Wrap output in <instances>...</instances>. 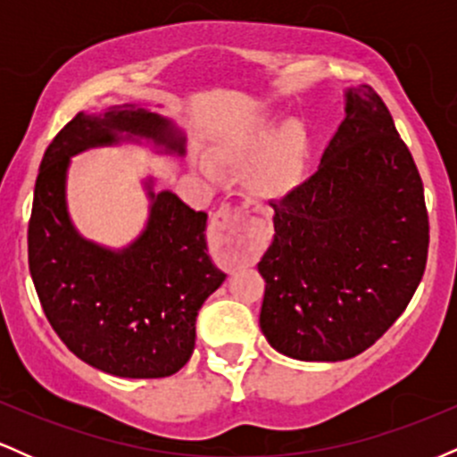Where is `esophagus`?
I'll return each instance as SVG.
<instances>
[{"instance_id": "obj_1", "label": "esophagus", "mask_w": 457, "mask_h": 457, "mask_svg": "<svg viewBox=\"0 0 457 457\" xmlns=\"http://www.w3.org/2000/svg\"><path fill=\"white\" fill-rule=\"evenodd\" d=\"M211 234L221 246V255L228 264H238L255 255L260 238L249 229V223L229 204H221L211 219Z\"/></svg>"}]
</instances>
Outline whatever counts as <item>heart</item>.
Instances as JSON below:
<instances>
[{"instance_id": "b5f03b06", "label": "heart", "mask_w": 457, "mask_h": 457, "mask_svg": "<svg viewBox=\"0 0 457 457\" xmlns=\"http://www.w3.org/2000/svg\"><path fill=\"white\" fill-rule=\"evenodd\" d=\"M212 159L229 167L249 165L251 191L264 199L290 195L305 176L307 133L298 120H283L275 127L272 115H258L238 129L221 133L211 145ZM212 174L208 165H202Z\"/></svg>"}]
</instances>
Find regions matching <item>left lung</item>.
Returning a JSON list of instances; mask_svg holds the SVG:
<instances>
[{
    "mask_svg": "<svg viewBox=\"0 0 457 457\" xmlns=\"http://www.w3.org/2000/svg\"><path fill=\"white\" fill-rule=\"evenodd\" d=\"M345 118L309 180L275 208L260 260V328L298 361L353 359L402 316L428 262L423 182L382 98L344 92Z\"/></svg>",
    "mask_w": 457,
    "mask_h": 457,
    "instance_id": "8db88e82",
    "label": "left lung"
}]
</instances>
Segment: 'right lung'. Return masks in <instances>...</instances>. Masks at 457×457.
Segmentation results:
<instances>
[{"instance_id":"1","label":"right lung","mask_w":457,"mask_h":457,"mask_svg":"<svg viewBox=\"0 0 457 457\" xmlns=\"http://www.w3.org/2000/svg\"><path fill=\"white\" fill-rule=\"evenodd\" d=\"M122 141L185 156L187 137L171 120L135 104L77 113L40 162L29 272L46 320L83 363L120 378H165L191 359L197 312L225 272L208 255V214L176 193H154V178L144 180L150 212L133 243L109 249L77 232L66 202L71 156Z\"/></svg>"}]
</instances>
